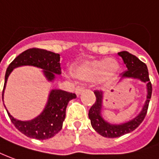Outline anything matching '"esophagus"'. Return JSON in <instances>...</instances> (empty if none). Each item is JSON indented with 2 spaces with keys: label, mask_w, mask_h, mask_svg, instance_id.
Listing matches in <instances>:
<instances>
[{
  "label": "esophagus",
  "mask_w": 159,
  "mask_h": 159,
  "mask_svg": "<svg viewBox=\"0 0 159 159\" xmlns=\"http://www.w3.org/2000/svg\"><path fill=\"white\" fill-rule=\"evenodd\" d=\"M83 90H84V88H83V86H80V85L76 86V89H75V91H76V94L77 95H79L81 93H83Z\"/></svg>",
  "instance_id": "1"
}]
</instances>
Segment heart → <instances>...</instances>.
Instances as JSON below:
<instances>
[{
  "label": "heart",
  "mask_w": 159,
  "mask_h": 159,
  "mask_svg": "<svg viewBox=\"0 0 159 159\" xmlns=\"http://www.w3.org/2000/svg\"><path fill=\"white\" fill-rule=\"evenodd\" d=\"M120 70L118 62L114 59H101L85 62L73 69V75L81 80H98L105 82L114 78Z\"/></svg>",
  "instance_id": "obj_1"
}]
</instances>
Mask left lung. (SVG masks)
Instances as JSON below:
<instances>
[{"label": "left lung", "instance_id": "1", "mask_svg": "<svg viewBox=\"0 0 159 159\" xmlns=\"http://www.w3.org/2000/svg\"><path fill=\"white\" fill-rule=\"evenodd\" d=\"M118 55L121 57L126 64V71L120 74V79L122 78H135L139 79L144 83H146L147 87V96L145 105L142 108V111L139 114L137 117H135L130 121L122 123L120 125H114L106 121L102 116V92L100 90H95L96 101L94 105L91 107L89 111V118L90 120L91 126L94 129L101 134L102 136L106 138H118L124 134H126L134 131L139 126L144 120L149 106L150 99L152 96V87L149 78L148 69L145 63L140 61L137 57L134 56L127 52H118Z\"/></svg>", "mask_w": 159, "mask_h": 159}]
</instances>
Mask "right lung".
I'll return each mask as SVG.
<instances>
[{
  "instance_id": "add662e5",
  "label": "right lung",
  "mask_w": 159,
  "mask_h": 159,
  "mask_svg": "<svg viewBox=\"0 0 159 159\" xmlns=\"http://www.w3.org/2000/svg\"><path fill=\"white\" fill-rule=\"evenodd\" d=\"M23 65H31L44 70L43 72L48 81L54 80L55 74H61L59 54L43 49H28L16 57L7 69L2 99L10 73L14 68ZM76 97V94L61 89H52L49 95L48 102L43 112L36 118L27 121L16 120L8 111L7 110V112L12 123L20 133L27 137L43 140L53 137L62 129L67 105L70 100Z\"/></svg>"
}]
</instances>
